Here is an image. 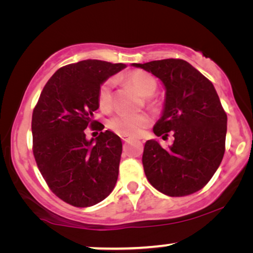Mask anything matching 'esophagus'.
<instances>
[{
  "label": "esophagus",
  "mask_w": 253,
  "mask_h": 253,
  "mask_svg": "<svg viewBox=\"0 0 253 253\" xmlns=\"http://www.w3.org/2000/svg\"><path fill=\"white\" fill-rule=\"evenodd\" d=\"M122 140L124 141V143H129V141L132 140V138L129 136H122Z\"/></svg>",
  "instance_id": "obj_1"
}]
</instances>
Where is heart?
Wrapping results in <instances>:
<instances>
[{"label":"heart","mask_w":253,"mask_h":253,"mask_svg":"<svg viewBox=\"0 0 253 253\" xmlns=\"http://www.w3.org/2000/svg\"><path fill=\"white\" fill-rule=\"evenodd\" d=\"M126 81L144 96H150L157 89V81L148 72L136 70L126 75ZM113 82L108 79L102 83L98 91V105L101 110H108L113 105ZM148 114H117L109 120L108 126L121 136H138L151 124Z\"/></svg>","instance_id":"1"}]
</instances>
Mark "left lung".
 <instances>
[{
  "label": "left lung",
  "mask_w": 253,
  "mask_h": 253,
  "mask_svg": "<svg viewBox=\"0 0 253 253\" xmlns=\"http://www.w3.org/2000/svg\"><path fill=\"white\" fill-rule=\"evenodd\" d=\"M132 65L152 72L164 83L165 109L153 131L162 138L171 131L175 138L168 148L157 140L145 143V175L165 195H192L210 182L226 150L227 114L219 95L212 83L184 60L167 58Z\"/></svg>",
  "instance_id": "1"
}]
</instances>
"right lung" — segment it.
<instances>
[{
    "label": "right lung",
    "instance_id": "right-lung-1",
    "mask_svg": "<svg viewBox=\"0 0 253 253\" xmlns=\"http://www.w3.org/2000/svg\"><path fill=\"white\" fill-rule=\"evenodd\" d=\"M123 63L85 60L62 67L49 78L32 114L33 155L54 195L88 207L113 191L122 154L121 138L93 120L100 85ZM102 132L85 139L84 129Z\"/></svg>",
    "mask_w": 253,
    "mask_h": 253
}]
</instances>
